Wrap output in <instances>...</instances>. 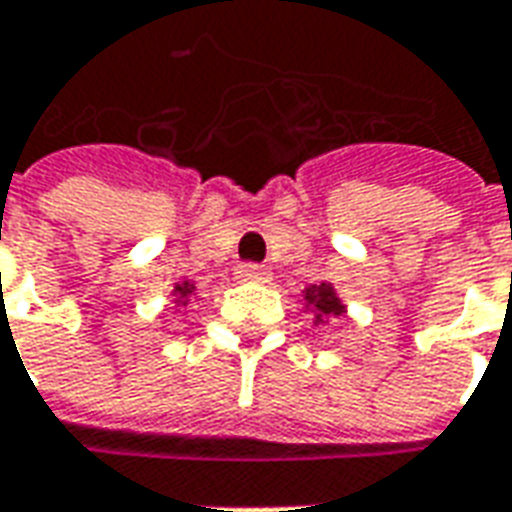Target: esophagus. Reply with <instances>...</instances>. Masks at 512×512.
<instances>
[{
  "label": "esophagus",
  "instance_id": "34e87169",
  "mask_svg": "<svg viewBox=\"0 0 512 512\" xmlns=\"http://www.w3.org/2000/svg\"><path fill=\"white\" fill-rule=\"evenodd\" d=\"M237 278L245 283H267L270 281V270L261 264H240L237 267Z\"/></svg>",
  "mask_w": 512,
  "mask_h": 512
}]
</instances>
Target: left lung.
<instances>
[{"label": "left lung", "instance_id": "obj_1", "mask_svg": "<svg viewBox=\"0 0 512 512\" xmlns=\"http://www.w3.org/2000/svg\"><path fill=\"white\" fill-rule=\"evenodd\" d=\"M305 308L313 311V324H322L327 316H343L346 313V305L341 302V297L335 294L333 283H319V286H311L305 289Z\"/></svg>", "mask_w": 512, "mask_h": 512}]
</instances>
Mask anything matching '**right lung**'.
<instances>
[{
    "instance_id": "right-lung-1",
    "label": "right lung",
    "mask_w": 512,
    "mask_h": 512,
    "mask_svg": "<svg viewBox=\"0 0 512 512\" xmlns=\"http://www.w3.org/2000/svg\"><path fill=\"white\" fill-rule=\"evenodd\" d=\"M193 283L190 281H182V283H174V297H177V305H185L188 302V297L193 294Z\"/></svg>"
}]
</instances>
